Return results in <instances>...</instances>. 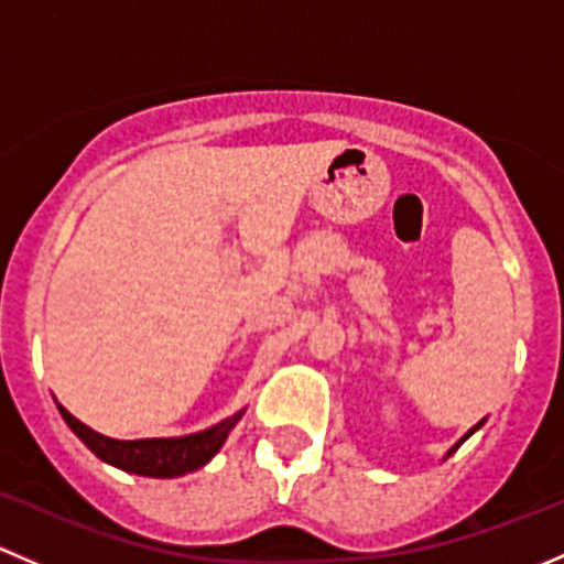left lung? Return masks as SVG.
<instances>
[{
	"label": "left lung",
	"mask_w": 564,
	"mask_h": 564,
	"mask_svg": "<svg viewBox=\"0 0 564 564\" xmlns=\"http://www.w3.org/2000/svg\"><path fill=\"white\" fill-rule=\"evenodd\" d=\"M484 423H486V417H484V421H478V423H475V426H473V429H469V432H467V434H464V437H462V440H458V443L454 445V448H451V451H448V454H445V458H448L451 454H456V448H458V445H462V443H464V440H469V437H473V434H475V432H478V429H480V426H484Z\"/></svg>",
	"instance_id": "left-lung-1"
}]
</instances>
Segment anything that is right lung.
<instances>
[{"instance_id": "add662e5", "label": "right lung", "mask_w": 564, "mask_h": 564, "mask_svg": "<svg viewBox=\"0 0 564 564\" xmlns=\"http://www.w3.org/2000/svg\"><path fill=\"white\" fill-rule=\"evenodd\" d=\"M65 423L78 434L80 443L106 464L124 469V473L143 475V478H178V475L195 473L206 467L228 440L230 429L241 421L243 410L234 412L225 421L203 429V432L184 434V437H147V440H113L95 432L78 417L56 404Z\"/></svg>"}]
</instances>
